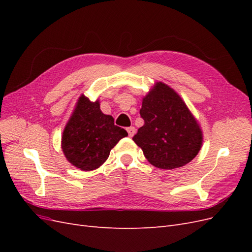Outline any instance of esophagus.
I'll return each mask as SVG.
<instances>
[{"label":"esophagus","instance_id":"1","mask_svg":"<svg viewBox=\"0 0 252 252\" xmlns=\"http://www.w3.org/2000/svg\"><path fill=\"white\" fill-rule=\"evenodd\" d=\"M127 132H128V135L129 136H130V138H131V136L134 134V132H135V128L134 127H128L127 128Z\"/></svg>","mask_w":252,"mask_h":252}]
</instances>
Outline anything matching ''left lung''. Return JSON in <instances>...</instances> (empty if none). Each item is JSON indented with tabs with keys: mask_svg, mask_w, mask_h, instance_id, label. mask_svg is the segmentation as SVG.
I'll return each mask as SVG.
<instances>
[{
	"mask_svg": "<svg viewBox=\"0 0 252 252\" xmlns=\"http://www.w3.org/2000/svg\"><path fill=\"white\" fill-rule=\"evenodd\" d=\"M144 125L132 140L148 162L161 169L179 168L199 154L201 128L180 95L161 82L143 98Z\"/></svg>",
	"mask_w": 252,
	"mask_h": 252,
	"instance_id": "1",
	"label": "left lung"
}]
</instances>
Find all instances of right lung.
<instances>
[{
	"instance_id": "obj_1",
	"label": "right lung",
	"mask_w": 252,
	"mask_h": 252,
	"mask_svg": "<svg viewBox=\"0 0 252 252\" xmlns=\"http://www.w3.org/2000/svg\"><path fill=\"white\" fill-rule=\"evenodd\" d=\"M125 129L114 125L104 114L100 103L81 95L77 107L63 131L62 149L66 158L81 170H94L107 158L117 143L127 136Z\"/></svg>"
}]
</instances>
